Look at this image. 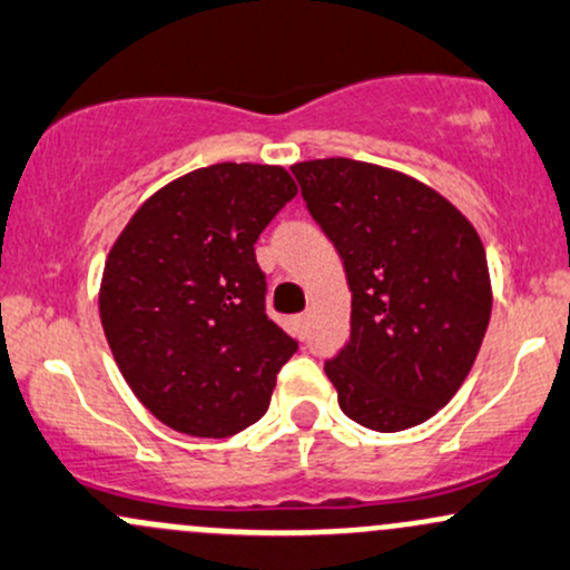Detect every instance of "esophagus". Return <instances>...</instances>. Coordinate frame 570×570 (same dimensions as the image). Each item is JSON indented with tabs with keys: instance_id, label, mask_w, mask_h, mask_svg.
Returning <instances> with one entry per match:
<instances>
[{
	"instance_id": "1",
	"label": "esophagus",
	"mask_w": 570,
	"mask_h": 570,
	"mask_svg": "<svg viewBox=\"0 0 570 570\" xmlns=\"http://www.w3.org/2000/svg\"><path fill=\"white\" fill-rule=\"evenodd\" d=\"M293 326H296V334L304 340V336H307V328H309V312H302V315L293 317Z\"/></svg>"
}]
</instances>
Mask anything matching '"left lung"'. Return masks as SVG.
Masks as SVG:
<instances>
[{
    "instance_id": "1",
    "label": "left lung",
    "mask_w": 570,
    "mask_h": 570,
    "mask_svg": "<svg viewBox=\"0 0 570 570\" xmlns=\"http://www.w3.org/2000/svg\"><path fill=\"white\" fill-rule=\"evenodd\" d=\"M291 170L353 293L351 340L326 361L342 413L375 432L432 419L468 377L492 315L479 234L400 170L347 157Z\"/></svg>"
}]
</instances>
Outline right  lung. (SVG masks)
<instances>
[{"label":"right lung","mask_w":570,"mask_h":570,"mask_svg":"<svg viewBox=\"0 0 570 570\" xmlns=\"http://www.w3.org/2000/svg\"><path fill=\"white\" fill-rule=\"evenodd\" d=\"M296 193L279 165L198 168L157 189L108 253L106 340L170 430L230 438L268 410L298 342L266 315L255 242Z\"/></svg>","instance_id":"add662e5"}]
</instances>
